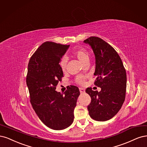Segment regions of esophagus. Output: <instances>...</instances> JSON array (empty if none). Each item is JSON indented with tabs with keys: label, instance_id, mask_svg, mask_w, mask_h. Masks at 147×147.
I'll use <instances>...</instances> for the list:
<instances>
[{
	"label": "esophagus",
	"instance_id": "obj_1",
	"mask_svg": "<svg viewBox=\"0 0 147 147\" xmlns=\"http://www.w3.org/2000/svg\"><path fill=\"white\" fill-rule=\"evenodd\" d=\"M79 91L80 93H85V89L83 88H79Z\"/></svg>",
	"mask_w": 147,
	"mask_h": 147
}]
</instances>
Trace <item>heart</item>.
Wrapping results in <instances>:
<instances>
[{
    "label": "heart",
    "instance_id": "obj_1",
    "mask_svg": "<svg viewBox=\"0 0 147 147\" xmlns=\"http://www.w3.org/2000/svg\"><path fill=\"white\" fill-rule=\"evenodd\" d=\"M74 55L82 63L84 64L87 61H89L90 60V55L88 52L84 49H79L76 52H74ZM68 62V59L67 57H63L61 59L60 61V66L61 69L63 71H65L67 68V65ZM85 79H86V77L84 76H78L76 79L77 82L80 84H83L85 82Z\"/></svg>",
    "mask_w": 147,
    "mask_h": 147
}]
</instances>
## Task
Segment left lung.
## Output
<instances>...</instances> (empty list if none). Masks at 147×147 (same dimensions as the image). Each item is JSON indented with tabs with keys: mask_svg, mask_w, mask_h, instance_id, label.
I'll return each instance as SVG.
<instances>
[{
	"mask_svg": "<svg viewBox=\"0 0 147 147\" xmlns=\"http://www.w3.org/2000/svg\"><path fill=\"white\" fill-rule=\"evenodd\" d=\"M84 42L89 45L95 57L96 77L94 85L100 92L87 88L91 97L88 113L96 121L110 120L120 111L124 102L126 88V73L119 55L112 47L100 38L91 36Z\"/></svg>",
	"mask_w": 147,
	"mask_h": 147,
	"instance_id": "8db88e82",
	"label": "left lung"
}]
</instances>
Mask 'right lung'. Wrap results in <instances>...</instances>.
Returning a JSON list of instances; mask_svg holds the SVG:
<instances>
[{"label": "right lung", "instance_id": "right-lung-1", "mask_svg": "<svg viewBox=\"0 0 147 147\" xmlns=\"http://www.w3.org/2000/svg\"><path fill=\"white\" fill-rule=\"evenodd\" d=\"M69 47L45 42L28 64L26 84L32 107L40 120L55 130L64 129L72 124L80 94L78 87L74 86L69 87L63 94L55 90L63 76L60 61Z\"/></svg>", "mask_w": 147, "mask_h": 147}]
</instances>
